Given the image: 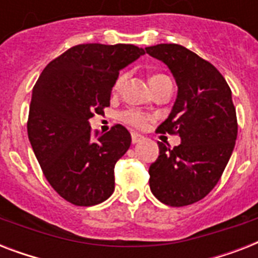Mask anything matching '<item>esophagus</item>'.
Instances as JSON below:
<instances>
[{"instance_id": "esophagus-1", "label": "esophagus", "mask_w": 258, "mask_h": 258, "mask_svg": "<svg viewBox=\"0 0 258 258\" xmlns=\"http://www.w3.org/2000/svg\"><path fill=\"white\" fill-rule=\"evenodd\" d=\"M143 139H145V137L141 135V134H138V133L131 134V141H133L134 145H135V143H139V142H142Z\"/></svg>"}]
</instances>
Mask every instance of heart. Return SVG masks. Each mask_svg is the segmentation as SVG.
<instances>
[{
  "label": "heart",
  "instance_id": "obj_1",
  "mask_svg": "<svg viewBox=\"0 0 258 258\" xmlns=\"http://www.w3.org/2000/svg\"><path fill=\"white\" fill-rule=\"evenodd\" d=\"M170 79L166 76V75H153L151 78H150V84L151 87H155L158 84H161V83L169 82ZM124 82V76H119L116 79V82L113 83L112 91L113 92H117L119 89H120L121 84ZM149 115H146V113L141 112V111H138V109H128V111H124V112L121 113V120L127 123V124L133 125V127H138V128H142V127H145L147 124V121H149Z\"/></svg>",
  "mask_w": 258,
  "mask_h": 258
}]
</instances>
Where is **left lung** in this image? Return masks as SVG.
<instances>
[{"instance_id": "8db88e82", "label": "left lung", "mask_w": 258, "mask_h": 258, "mask_svg": "<svg viewBox=\"0 0 258 258\" xmlns=\"http://www.w3.org/2000/svg\"><path fill=\"white\" fill-rule=\"evenodd\" d=\"M146 52L169 67L178 86L171 112L157 131L180 137L172 149L158 142L150 188L165 205L187 206L212 191L233 153L238 125L232 91L216 67L184 46L158 44Z\"/></svg>"}]
</instances>
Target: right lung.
<instances>
[{
	"instance_id": "right-lung-1",
	"label": "right lung",
	"mask_w": 258,
	"mask_h": 258,
	"mask_svg": "<svg viewBox=\"0 0 258 258\" xmlns=\"http://www.w3.org/2000/svg\"><path fill=\"white\" fill-rule=\"evenodd\" d=\"M142 54L131 44H80L52 60L34 84L30 145L50 186L76 206L101 204L115 190V163L131 135L120 124L93 135L89 119L109 105L119 71Z\"/></svg>"
}]
</instances>
